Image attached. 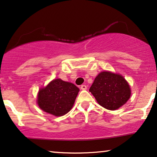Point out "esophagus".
<instances>
[{
  "label": "esophagus",
  "instance_id": "obj_1",
  "mask_svg": "<svg viewBox=\"0 0 157 157\" xmlns=\"http://www.w3.org/2000/svg\"><path fill=\"white\" fill-rule=\"evenodd\" d=\"M87 86H86L85 85H82L80 86V89L82 90H87Z\"/></svg>",
  "mask_w": 157,
  "mask_h": 157
}]
</instances>
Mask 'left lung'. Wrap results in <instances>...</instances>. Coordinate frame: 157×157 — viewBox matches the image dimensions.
Segmentation results:
<instances>
[{"mask_svg": "<svg viewBox=\"0 0 157 157\" xmlns=\"http://www.w3.org/2000/svg\"><path fill=\"white\" fill-rule=\"evenodd\" d=\"M89 91L99 105L109 110L119 109L131 95L129 84L123 76L108 71L101 72L96 77Z\"/></svg>", "mask_w": 157, "mask_h": 157, "instance_id": "1", "label": "left lung"}]
</instances>
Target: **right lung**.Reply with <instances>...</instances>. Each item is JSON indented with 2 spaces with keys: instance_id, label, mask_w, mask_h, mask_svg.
<instances>
[{
  "instance_id": "obj_1",
  "label": "right lung",
  "mask_w": 157,
  "mask_h": 157,
  "mask_svg": "<svg viewBox=\"0 0 157 157\" xmlns=\"http://www.w3.org/2000/svg\"><path fill=\"white\" fill-rule=\"evenodd\" d=\"M79 91L74 84L56 79L45 87L41 88L37 94L39 107L47 113L60 117L70 111Z\"/></svg>"
}]
</instances>
